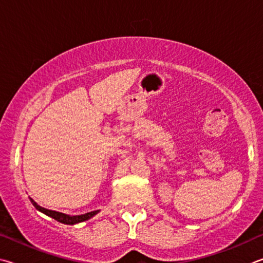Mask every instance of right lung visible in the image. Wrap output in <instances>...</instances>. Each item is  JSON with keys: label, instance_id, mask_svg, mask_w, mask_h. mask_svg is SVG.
<instances>
[{"label": "right lung", "instance_id": "right-lung-1", "mask_svg": "<svg viewBox=\"0 0 263 263\" xmlns=\"http://www.w3.org/2000/svg\"><path fill=\"white\" fill-rule=\"evenodd\" d=\"M30 200L32 202V204H33L35 206V209H38L39 211H41V213L46 214L47 216H49V217H52L54 219H57L58 222H61V223H64V224H76V223H81V222H84V220H87L90 219L91 217H93V216L98 213L99 210H96V211H91V213H87V214H84V215H80V216H69V215H66V214H62V213H58V211H54V210H48L46 208H43V206H40L35 203V202L31 199Z\"/></svg>", "mask_w": 263, "mask_h": 263}]
</instances>
